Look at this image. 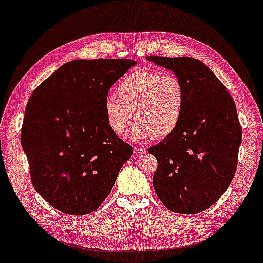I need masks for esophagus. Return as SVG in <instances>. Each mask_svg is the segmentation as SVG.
Instances as JSON below:
<instances>
[{"instance_id": "esophagus-1", "label": "esophagus", "mask_w": 263, "mask_h": 263, "mask_svg": "<svg viewBox=\"0 0 263 263\" xmlns=\"http://www.w3.org/2000/svg\"><path fill=\"white\" fill-rule=\"evenodd\" d=\"M146 151L144 146H135L134 148V154L135 155H143Z\"/></svg>"}]
</instances>
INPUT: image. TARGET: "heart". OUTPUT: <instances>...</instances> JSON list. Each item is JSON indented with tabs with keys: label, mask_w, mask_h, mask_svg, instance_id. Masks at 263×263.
Wrapping results in <instances>:
<instances>
[{
	"label": "heart",
	"mask_w": 263,
	"mask_h": 263,
	"mask_svg": "<svg viewBox=\"0 0 263 263\" xmlns=\"http://www.w3.org/2000/svg\"><path fill=\"white\" fill-rule=\"evenodd\" d=\"M118 98L104 101L106 122L115 135L124 137L133 120L139 121L135 140L166 137L178 127L185 107V85L173 73L137 70L124 76L117 87Z\"/></svg>",
	"instance_id": "obj_1"
}]
</instances>
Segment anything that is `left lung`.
<instances>
[{
    "instance_id": "obj_1",
    "label": "left lung",
    "mask_w": 263,
    "mask_h": 263,
    "mask_svg": "<svg viewBox=\"0 0 263 263\" xmlns=\"http://www.w3.org/2000/svg\"><path fill=\"white\" fill-rule=\"evenodd\" d=\"M185 85L178 127L149 154L158 166L153 185L173 213L197 214L213 205L231 183L241 144L236 104L222 82L200 60L148 57Z\"/></svg>"
}]
</instances>
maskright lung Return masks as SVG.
Listing matches in <instances>:
<instances>
[{
    "instance_id": "right-lung-1",
    "label": "right lung",
    "mask_w": 263,
    "mask_h": 263,
    "mask_svg": "<svg viewBox=\"0 0 263 263\" xmlns=\"http://www.w3.org/2000/svg\"><path fill=\"white\" fill-rule=\"evenodd\" d=\"M129 59L73 60L33 91L27 101L21 142L32 185L68 215H85L108 196L133 148L106 122L104 101Z\"/></svg>"
}]
</instances>
